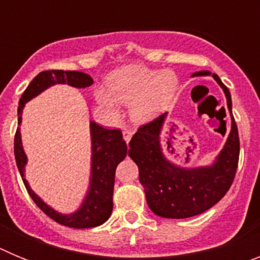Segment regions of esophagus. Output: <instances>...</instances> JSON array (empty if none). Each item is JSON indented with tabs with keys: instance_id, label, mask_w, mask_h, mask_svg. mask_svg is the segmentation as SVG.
<instances>
[{
	"instance_id": "34e87169",
	"label": "esophagus",
	"mask_w": 260,
	"mask_h": 260,
	"mask_svg": "<svg viewBox=\"0 0 260 260\" xmlns=\"http://www.w3.org/2000/svg\"><path fill=\"white\" fill-rule=\"evenodd\" d=\"M123 139H125V142L126 143H128V142H130V139H132V137H133V133L130 132V130H123Z\"/></svg>"
}]
</instances>
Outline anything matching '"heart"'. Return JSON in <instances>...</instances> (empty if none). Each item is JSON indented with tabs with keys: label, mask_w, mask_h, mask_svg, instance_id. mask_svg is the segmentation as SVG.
Wrapping results in <instances>:
<instances>
[{
	"label": "heart",
	"mask_w": 260,
	"mask_h": 260,
	"mask_svg": "<svg viewBox=\"0 0 260 260\" xmlns=\"http://www.w3.org/2000/svg\"><path fill=\"white\" fill-rule=\"evenodd\" d=\"M107 86L95 89L96 102L105 113L117 117L119 104H130L133 122L147 123L171 105L178 89V77L173 70L126 65L108 75Z\"/></svg>",
	"instance_id": "heart-1"
}]
</instances>
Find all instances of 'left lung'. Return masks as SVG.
I'll return each instance as SVG.
<instances>
[{"label": "left lung", "mask_w": 260, "mask_h": 260, "mask_svg": "<svg viewBox=\"0 0 260 260\" xmlns=\"http://www.w3.org/2000/svg\"><path fill=\"white\" fill-rule=\"evenodd\" d=\"M207 75H212L224 91L232 118L226 142L212 164L181 167L165 156L160 137L168 113L138 128L128 143V156L139 168L147 204L153 213L165 219H186L210 210L226 194L237 171L240 138L232 113L231 92L211 71H197L191 77Z\"/></svg>", "instance_id": "obj_1"}]
</instances>
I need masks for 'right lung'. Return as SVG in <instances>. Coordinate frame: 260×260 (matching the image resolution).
Segmentation results:
<instances>
[{"instance_id": "obj_1", "label": "right lung", "mask_w": 260, "mask_h": 260, "mask_svg": "<svg viewBox=\"0 0 260 260\" xmlns=\"http://www.w3.org/2000/svg\"><path fill=\"white\" fill-rule=\"evenodd\" d=\"M93 83V79L82 71H63L49 70L41 71L32 79L31 83L23 92L18 107V125L22 123L23 108L41 92L56 84H69L75 88H87ZM91 134V174L89 186L83 202L77 211L71 213H61L45 203L43 199L31 189L28 181L26 180L27 155L23 150L20 127L17 128L14 139V155L19 169L23 183L32 201L50 219L58 224L70 228L84 229L95 228L104 224L112 215L113 210V187L116 168L127 155V146L123 141L121 130H109L99 126L98 123L89 122Z\"/></svg>"}]
</instances>
